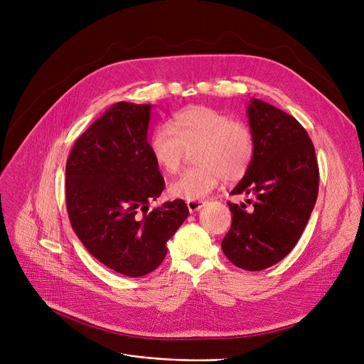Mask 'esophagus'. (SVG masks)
<instances>
[{
    "label": "esophagus",
    "instance_id": "esophagus-1",
    "mask_svg": "<svg viewBox=\"0 0 364 364\" xmlns=\"http://www.w3.org/2000/svg\"><path fill=\"white\" fill-rule=\"evenodd\" d=\"M202 205H203V202H200V200H188L187 202V208H188V211L190 213H196V211H199V209L202 208Z\"/></svg>",
    "mask_w": 364,
    "mask_h": 364
}]
</instances>
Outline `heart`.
I'll list each match as a JSON object with an SVG mask.
<instances>
[{"mask_svg": "<svg viewBox=\"0 0 364 364\" xmlns=\"http://www.w3.org/2000/svg\"><path fill=\"white\" fill-rule=\"evenodd\" d=\"M198 146V166L183 171L171 181L172 198L198 200L220 184L240 178L254 158V137L243 124L233 122L225 113L196 105L177 112L171 125H158L150 132L147 147L155 164L176 172L181 164L184 149Z\"/></svg>", "mask_w": 364, "mask_h": 364, "instance_id": "heart-1", "label": "heart"}]
</instances>
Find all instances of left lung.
<instances>
[{"label":"left lung","instance_id":"obj_1","mask_svg":"<svg viewBox=\"0 0 364 364\" xmlns=\"http://www.w3.org/2000/svg\"><path fill=\"white\" fill-rule=\"evenodd\" d=\"M254 158L232 195H251L252 209L228 203L232 227L221 242L236 267L259 272L288 255L307 225L318 193L314 146L302 125L258 99L246 107ZM250 203L251 200H246Z\"/></svg>","mask_w":364,"mask_h":364}]
</instances>
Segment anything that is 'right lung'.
<instances>
[{"label": "right lung", "mask_w": 364, "mask_h": 364, "mask_svg": "<svg viewBox=\"0 0 364 364\" xmlns=\"http://www.w3.org/2000/svg\"><path fill=\"white\" fill-rule=\"evenodd\" d=\"M150 113L151 105H112L76 140L66 164L73 232L94 258L128 277L156 270L188 217L181 199L149 213L165 187L147 147Z\"/></svg>", "instance_id": "right-lung-1"}]
</instances>
